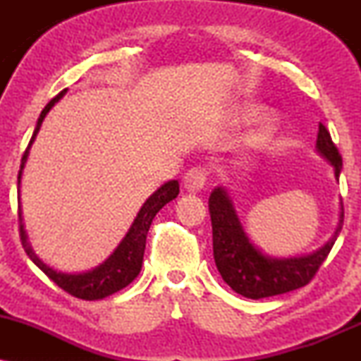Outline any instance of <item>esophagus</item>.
I'll return each instance as SVG.
<instances>
[{"instance_id": "obj_1", "label": "esophagus", "mask_w": 361, "mask_h": 361, "mask_svg": "<svg viewBox=\"0 0 361 361\" xmlns=\"http://www.w3.org/2000/svg\"><path fill=\"white\" fill-rule=\"evenodd\" d=\"M207 175H209V171H207V168L204 166H195L192 169H188L183 178L185 188L188 190V192H200L207 181Z\"/></svg>"}]
</instances>
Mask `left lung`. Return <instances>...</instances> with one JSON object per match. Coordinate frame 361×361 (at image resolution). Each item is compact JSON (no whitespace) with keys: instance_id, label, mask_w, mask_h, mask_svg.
<instances>
[{"instance_id":"1","label":"left lung","mask_w":361,"mask_h":361,"mask_svg":"<svg viewBox=\"0 0 361 361\" xmlns=\"http://www.w3.org/2000/svg\"><path fill=\"white\" fill-rule=\"evenodd\" d=\"M317 151L331 161L334 175L339 178L343 168L341 154L331 139L329 130L322 123H319ZM209 210L212 219L214 259L217 270L234 292L247 299H264L305 287L333 250L345 217L341 204V221L336 233L319 251L302 258L273 259L261 255L250 243L226 190L215 188L210 193Z\"/></svg>"}]
</instances>
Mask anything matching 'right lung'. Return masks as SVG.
I'll list each match as a JSON object with an SVG mask.
<instances>
[{
  "label": "right lung",
  "mask_w": 361,
  "mask_h": 361,
  "mask_svg": "<svg viewBox=\"0 0 361 361\" xmlns=\"http://www.w3.org/2000/svg\"><path fill=\"white\" fill-rule=\"evenodd\" d=\"M66 90H62L59 94L52 98L51 102L45 105V109L40 114L39 120H37V127L34 130V135H32L30 142H28L27 149H25L22 164H20L18 171V185L20 178H22V169L27 163L28 151H30L32 142L35 140L37 132H39L40 126H42L45 115L49 114V110L52 109L54 103H57L64 97ZM180 193V185H178L176 180L168 181L161 188H157L151 197L147 198L146 204L142 205V209L139 210L137 217H135L134 224L130 226L126 238L122 239V243L118 244L117 250L114 251V255L110 256L105 263L100 264L98 268H94L93 271L81 273V275H66V273H57L52 270L51 267L37 258V255L32 251L30 244L27 241V234H25L23 224H22V209L18 205V226H20V239H22V246L25 252L28 255L37 267L42 270L45 275L51 279L57 287H61L64 292H68L69 295L78 297V299L82 300H97V299H105V297L111 295V293L118 292V290L126 288L128 283L134 281L135 276L139 275L140 268H142V258H144V250H146V238L147 231L151 227L152 219L154 215L163 209L168 202H171L173 198L178 197Z\"/></svg>",
  "instance_id": "1"
}]
</instances>
